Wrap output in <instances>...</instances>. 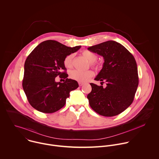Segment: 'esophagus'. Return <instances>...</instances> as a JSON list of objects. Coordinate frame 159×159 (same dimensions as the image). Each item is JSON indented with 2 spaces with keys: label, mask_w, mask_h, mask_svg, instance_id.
<instances>
[{
  "label": "esophagus",
  "mask_w": 159,
  "mask_h": 159,
  "mask_svg": "<svg viewBox=\"0 0 159 159\" xmlns=\"http://www.w3.org/2000/svg\"><path fill=\"white\" fill-rule=\"evenodd\" d=\"M84 84L83 82H79V86H82Z\"/></svg>",
  "instance_id": "esophagus-1"
}]
</instances>
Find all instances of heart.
I'll return each instance as SVG.
<instances>
[{
    "mask_svg": "<svg viewBox=\"0 0 159 159\" xmlns=\"http://www.w3.org/2000/svg\"><path fill=\"white\" fill-rule=\"evenodd\" d=\"M82 56L89 61L92 66H94V62L97 59V56L94 53L89 51L85 50L82 52ZM73 54H69L67 56L64 60V65L67 68H70L72 66V59ZM94 75V72L91 70H86V71H80L78 70H73L70 72V77L74 80L80 82H85L89 80Z\"/></svg>",
    "mask_w": 159,
    "mask_h": 159,
    "instance_id": "heart-1",
    "label": "heart"
}]
</instances>
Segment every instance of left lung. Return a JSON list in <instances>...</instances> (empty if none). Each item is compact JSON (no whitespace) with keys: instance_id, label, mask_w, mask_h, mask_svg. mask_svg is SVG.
Instances as JSON below:
<instances>
[{"instance_id":"8db88e82","label":"left lung","mask_w":159,"mask_h":159,"mask_svg":"<svg viewBox=\"0 0 159 159\" xmlns=\"http://www.w3.org/2000/svg\"><path fill=\"white\" fill-rule=\"evenodd\" d=\"M88 50L104 60L94 80L107 82L105 88L90 84L92 91L87 95L90 106L105 117L119 115L132 104L139 85L135 58L124 46L114 40L89 47Z\"/></svg>"}]
</instances>
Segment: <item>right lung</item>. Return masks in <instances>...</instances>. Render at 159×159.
<instances>
[{
  "mask_svg": "<svg viewBox=\"0 0 159 159\" xmlns=\"http://www.w3.org/2000/svg\"><path fill=\"white\" fill-rule=\"evenodd\" d=\"M80 45L67 47L48 40L39 44L27 57L24 64L22 87L31 106L43 113H54L62 108L70 92L78 88L76 80L68 79L64 65L65 57L77 52ZM62 70L65 72L62 73ZM62 75L64 83L55 82Z\"/></svg>",
  "mask_w": 159,
  "mask_h": 159,
  "instance_id": "add662e5",
  "label": "right lung"
}]
</instances>
